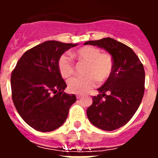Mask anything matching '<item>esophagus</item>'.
<instances>
[{
	"label": "esophagus",
	"mask_w": 158,
	"mask_h": 158,
	"mask_svg": "<svg viewBox=\"0 0 158 158\" xmlns=\"http://www.w3.org/2000/svg\"><path fill=\"white\" fill-rule=\"evenodd\" d=\"M81 96H82L81 94H78V93H77V94H76V97H77V99L81 98Z\"/></svg>",
	"instance_id": "1"
}]
</instances>
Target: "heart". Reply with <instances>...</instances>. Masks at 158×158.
<instances>
[{
  "instance_id": "heart-1",
  "label": "heart",
  "mask_w": 158,
  "mask_h": 158,
  "mask_svg": "<svg viewBox=\"0 0 158 158\" xmlns=\"http://www.w3.org/2000/svg\"><path fill=\"white\" fill-rule=\"evenodd\" d=\"M73 58L87 63L84 77H75L68 81V89L71 93L81 94L96 85L97 81H105L111 76L114 66L111 55L101 53L98 47L85 46L71 54ZM58 68L62 77L68 78L74 73V64L68 55L58 58Z\"/></svg>"
}]
</instances>
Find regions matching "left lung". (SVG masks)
<instances>
[{"label":"left lung","instance_id":"obj_1","mask_svg":"<svg viewBox=\"0 0 158 158\" xmlns=\"http://www.w3.org/2000/svg\"><path fill=\"white\" fill-rule=\"evenodd\" d=\"M106 50L114 66L109 78L97 89L100 94L93 97L87 116L96 127L114 131L127 123L140 105L145 91L144 67L131 47L114 39L85 43Z\"/></svg>","mask_w":158,"mask_h":158}]
</instances>
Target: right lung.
Instances as JSON below:
<instances>
[{
  "instance_id": "add662e5",
  "label": "right lung",
  "mask_w": 158,
  "mask_h": 158,
  "mask_svg": "<svg viewBox=\"0 0 158 158\" xmlns=\"http://www.w3.org/2000/svg\"><path fill=\"white\" fill-rule=\"evenodd\" d=\"M77 45L44 42L26 51L12 71L14 105L25 123L36 131L49 132L62 126L77 100L74 94L64 92L67 85L58 68V58Z\"/></svg>"
}]
</instances>
